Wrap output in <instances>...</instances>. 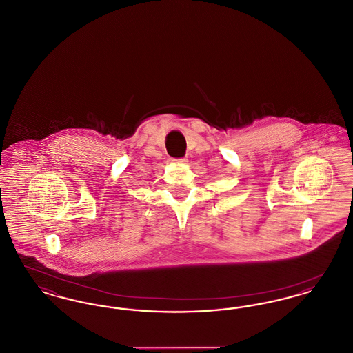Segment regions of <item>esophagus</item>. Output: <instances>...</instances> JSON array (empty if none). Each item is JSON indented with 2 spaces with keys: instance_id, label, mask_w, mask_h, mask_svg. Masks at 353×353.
Returning <instances> with one entry per match:
<instances>
[{
  "instance_id": "obj_1",
  "label": "esophagus",
  "mask_w": 353,
  "mask_h": 353,
  "mask_svg": "<svg viewBox=\"0 0 353 353\" xmlns=\"http://www.w3.org/2000/svg\"><path fill=\"white\" fill-rule=\"evenodd\" d=\"M170 161L174 163V164H186V163H188L186 159H172Z\"/></svg>"
}]
</instances>
